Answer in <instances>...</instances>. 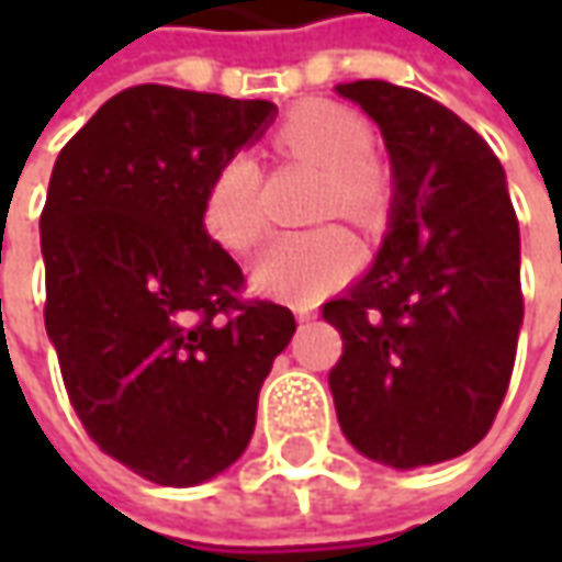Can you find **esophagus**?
I'll return each instance as SVG.
<instances>
[{"mask_svg":"<svg viewBox=\"0 0 562 562\" xmlns=\"http://www.w3.org/2000/svg\"><path fill=\"white\" fill-rule=\"evenodd\" d=\"M293 315H296V322H310V318H315V310H310V306H296Z\"/></svg>","mask_w":562,"mask_h":562,"instance_id":"34e87169","label":"esophagus"}]
</instances>
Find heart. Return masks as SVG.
<instances>
[{
	"label": "heart",
	"instance_id": "b5f03b06",
	"mask_svg": "<svg viewBox=\"0 0 562 562\" xmlns=\"http://www.w3.org/2000/svg\"><path fill=\"white\" fill-rule=\"evenodd\" d=\"M278 146L322 168V209L362 218L381 200V175L369 159L372 127L337 102H306L278 131ZM259 165L247 153L227 156L205 187L203 222L227 249H252L266 231ZM359 252L347 231L313 227L278 234L252 262V284L281 300H313L357 271Z\"/></svg>",
	"mask_w": 562,
	"mask_h": 562
}]
</instances>
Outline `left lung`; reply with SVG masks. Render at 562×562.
I'll return each instance as SVG.
<instances>
[{
    "mask_svg": "<svg viewBox=\"0 0 562 562\" xmlns=\"http://www.w3.org/2000/svg\"><path fill=\"white\" fill-rule=\"evenodd\" d=\"M381 127L394 200L375 266L322 306L344 337L328 375L337 422L394 469L482 441L522 325L519 222L497 156L447 105L387 80L337 83Z\"/></svg>",
    "mask_w": 562,
    "mask_h": 562,
    "instance_id": "obj_1",
    "label": "left lung"
}]
</instances>
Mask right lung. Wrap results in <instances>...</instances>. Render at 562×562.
Returning a JSON list of instances; mask_svg holds the SVG:
<instances>
[{
    "label": "right lung",
    "instance_id": "obj_1",
    "mask_svg": "<svg viewBox=\"0 0 562 562\" xmlns=\"http://www.w3.org/2000/svg\"><path fill=\"white\" fill-rule=\"evenodd\" d=\"M274 112L140 83L55 159L46 335L87 435L156 485H200L247 450L259 387L296 331L288 306L240 300L244 271L203 225L215 168Z\"/></svg>",
    "mask_w": 562,
    "mask_h": 562
}]
</instances>
